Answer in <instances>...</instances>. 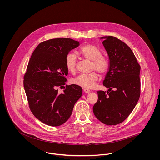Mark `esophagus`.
<instances>
[{
  "instance_id": "1",
  "label": "esophagus",
  "mask_w": 160,
  "mask_h": 160,
  "mask_svg": "<svg viewBox=\"0 0 160 160\" xmlns=\"http://www.w3.org/2000/svg\"><path fill=\"white\" fill-rule=\"evenodd\" d=\"M83 91H84L85 93H89V92H90V90H89L88 89H84Z\"/></svg>"
}]
</instances>
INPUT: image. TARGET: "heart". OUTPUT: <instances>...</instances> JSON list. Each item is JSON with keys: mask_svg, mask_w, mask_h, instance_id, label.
I'll return each instance as SVG.
<instances>
[{"mask_svg": "<svg viewBox=\"0 0 160 160\" xmlns=\"http://www.w3.org/2000/svg\"><path fill=\"white\" fill-rule=\"evenodd\" d=\"M79 55L89 62H91V70L96 71L99 74H105L110 67L109 60L102 55V50L98 47L88 44L82 46L78 52ZM65 64L67 69L74 73L77 69V57L72 52H69L65 58ZM98 75L96 72L89 74H82L72 80V83L85 89H91L95 86L98 80Z\"/></svg>", "mask_w": 160, "mask_h": 160, "instance_id": "heart-1", "label": "heart"}]
</instances>
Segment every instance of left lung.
I'll use <instances>...</instances> for the list:
<instances>
[{"label":"left lung","mask_w":160,"mask_h":160,"mask_svg":"<svg viewBox=\"0 0 160 160\" xmlns=\"http://www.w3.org/2000/svg\"><path fill=\"white\" fill-rule=\"evenodd\" d=\"M102 38H105L103 44L110 59L109 71L103 85L109 89L97 91L98 100L93 112L102 123L114 125L123 122L138 103L141 66L133 51L123 41L112 36Z\"/></svg>","instance_id":"8db88e82"}]
</instances>
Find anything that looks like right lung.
I'll return each mask as SVG.
<instances>
[{"instance_id":"add662e5","label":"right lung","mask_w":160,"mask_h":160,"mask_svg":"<svg viewBox=\"0 0 160 160\" xmlns=\"http://www.w3.org/2000/svg\"><path fill=\"white\" fill-rule=\"evenodd\" d=\"M78 46V41L71 38L49 39L37 46L28 62L24 86L29 108L38 120L48 125L65 123L82 95V87L76 85H66L62 94L57 89L67 80L66 56Z\"/></svg>"}]
</instances>
